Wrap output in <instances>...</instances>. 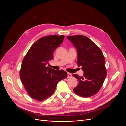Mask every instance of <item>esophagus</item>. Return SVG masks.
Listing matches in <instances>:
<instances>
[{
	"mask_svg": "<svg viewBox=\"0 0 126 126\" xmlns=\"http://www.w3.org/2000/svg\"><path fill=\"white\" fill-rule=\"evenodd\" d=\"M72 77V75L70 73L68 72L67 73V78H71Z\"/></svg>",
	"mask_w": 126,
	"mask_h": 126,
	"instance_id": "obj_1",
	"label": "esophagus"
}]
</instances>
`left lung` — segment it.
<instances>
[{
  "instance_id": "1",
  "label": "left lung",
  "mask_w": 126,
  "mask_h": 126,
  "mask_svg": "<svg viewBox=\"0 0 126 126\" xmlns=\"http://www.w3.org/2000/svg\"><path fill=\"white\" fill-rule=\"evenodd\" d=\"M67 38L77 49L78 66H82L84 71L83 76L72 75L79 82L73 90L83 97L93 96L101 88L107 75L102 51L86 36L75 35L67 36Z\"/></svg>"
}]
</instances>
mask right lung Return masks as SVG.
<instances>
[{"label": "right lung", "instance_id": "obj_1", "mask_svg": "<svg viewBox=\"0 0 126 126\" xmlns=\"http://www.w3.org/2000/svg\"><path fill=\"white\" fill-rule=\"evenodd\" d=\"M64 38V35L42 37L32 44L23 58L20 77L29 95L35 100L48 98L54 94L58 83L67 76L64 70L45 66L54 59L53 53Z\"/></svg>", "mask_w": 126, "mask_h": 126}]
</instances>
